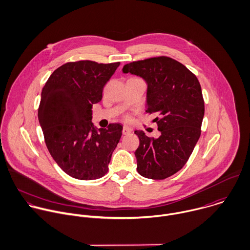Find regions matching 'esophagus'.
Returning <instances> with one entry per match:
<instances>
[{
	"mask_svg": "<svg viewBox=\"0 0 250 250\" xmlns=\"http://www.w3.org/2000/svg\"><path fill=\"white\" fill-rule=\"evenodd\" d=\"M131 132H132V129H131V128H129V127H127V126H124V128H123V134L128 135V134H130Z\"/></svg>",
	"mask_w": 250,
	"mask_h": 250,
	"instance_id": "esophagus-1",
	"label": "esophagus"
}]
</instances>
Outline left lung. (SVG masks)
<instances>
[{
  "label": "left lung",
  "mask_w": 250,
  "mask_h": 250,
  "mask_svg": "<svg viewBox=\"0 0 250 250\" xmlns=\"http://www.w3.org/2000/svg\"><path fill=\"white\" fill-rule=\"evenodd\" d=\"M123 73L146 82V112L161 116L153 120L161 132L158 138L134 131L140 142L134 152L137 171L149 179H166L185 166L201 136L205 116L201 84L183 64L167 56L125 64Z\"/></svg>",
  "instance_id": "left-lung-1"
}]
</instances>
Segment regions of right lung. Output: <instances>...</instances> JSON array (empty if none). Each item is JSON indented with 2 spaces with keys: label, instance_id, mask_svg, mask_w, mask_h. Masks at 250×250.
<instances>
[{
  "label": "right lung",
  "instance_id": "add662e5",
  "mask_svg": "<svg viewBox=\"0 0 250 250\" xmlns=\"http://www.w3.org/2000/svg\"><path fill=\"white\" fill-rule=\"evenodd\" d=\"M120 62H69L48 78L38 110L47 150L59 167L80 180L104 176L123 126L97 128L91 123L92 105L101 101L104 85Z\"/></svg>",
  "mask_w": 250,
  "mask_h": 250
}]
</instances>
